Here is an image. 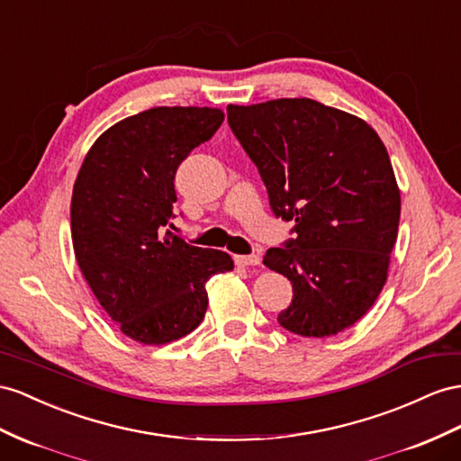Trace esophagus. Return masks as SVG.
Wrapping results in <instances>:
<instances>
[{
	"label": "esophagus",
	"mask_w": 461,
	"mask_h": 461,
	"mask_svg": "<svg viewBox=\"0 0 461 461\" xmlns=\"http://www.w3.org/2000/svg\"><path fill=\"white\" fill-rule=\"evenodd\" d=\"M235 265L257 267V265H261V257H258V255H238V257H235Z\"/></svg>",
	"instance_id": "obj_1"
}]
</instances>
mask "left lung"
Wrapping results in <instances>:
<instances>
[{
	"label": "left lung",
	"instance_id": "1",
	"mask_svg": "<svg viewBox=\"0 0 461 461\" xmlns=\"http://www.w3.org/2000/svg\"><path fill=\"white\" fill-rule=\"evenodd\" d=\"M235 138L257 165L275 216L294 240L263 263L294 288L278 323L331 337L368 312L387 280L401 196L387 149L362 118L313 99L228 104Z\"/></svg>",
	"mask_w": 461,
	"mask_h": 461
}]
</instances>
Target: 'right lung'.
Segmentation results:
<instances>
[{"label":"right lung","instance_id":"1","mask_svg":"<svg viewBox=\"0 0 461 461\" xmlns=\"http://www.w3.org/2000/svg\"><path fill=\"white\" fill-rule=\"evenodd\" d=\"M223 122L210 107H156L116 122L81 163L72 194L77 265L103 310L144 345H165L204 320L206 282L228 253L173 235L175 173Z\"/></svg>","mask_w":461,"mask_h":461}]
</instances>
